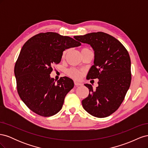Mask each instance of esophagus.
Wrapping results in <instances>:
<instances>
[{
	"label": "esophagus",
	"instance_id": "obj_1",
	"mask_svg": "<svg viewBox=\"0 0 148 148\" xmlns=\"http://www.w3.org/2000/svg\"><path fill=\"white\" fill-rule=\"evenodd\" d=\"M74 83H75V85L76 86H82V83H80V82H78V81H75L74 82Z\"/></svg>",
	"mask_w": 148,
	"mask_h": 148
}]
</instances>
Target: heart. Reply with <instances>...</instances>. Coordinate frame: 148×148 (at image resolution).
Listing matches in <instances>:
<instances>
[{"label":"heart","instance_id":"heart-1","mask_svg":"<svg viewBox=\"0 0 148 148\" xmlns=\"http://www.w3.org/2000/svg\"><path fill=\"white\" fill-rule=\"evenodd\" d=\"M87 48H83L82 49V52L84 51H86L87 50ZM67 50H65L64 52H63V55H62V57H65L66 53L67 52ZM67 74H68L70 77H73L74 78H78L80 76H81V73L79 72L78 70H77V69H69L68 71H67Z\"/></svg>","mask_w":148,"mask_h":148}]
</instances>
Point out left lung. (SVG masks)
Returning <instances> with one entry per match:
<instances>
[{"mask_svg":"<svg viewBox=\"0 0 148 148\" xmlns=\"http://www.w3.org/2000/svg\"><path fill=\"white\" fill-rule=\"evenodd\" d=\"M74 38L89 44L93 49L94 65L86 78L99 79L96 89L91 84H84L89 93L82 101L83 108L94 117H108L119 109L130 86L129 53L119 40L103 32L77 36Z\"/></svg>","mask_w":148,"mask_h":148,"instance_id":"1","label":"left lung"}]
</instances>
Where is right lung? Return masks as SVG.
Listing matches in <instances>:
<instances>
[{"mask_svg":"<svg viewBox=\"0 0 148 148\" xmlns=\"http://www.w3.org/2000/svg\"><path fill=\"white\" fill-rule=\"evenodd\" d=\"M81 44L70 37L47 32L34 36L22 47L14 69L17 91L33 112L50 117L61 110L74 83L66 77L56 83L50 76L52 66L60 63L65 49Z\"/></svg>","mask_w":148,"mask_h":148,"instance_id":"1","label":"right lung"}]
</instances>
